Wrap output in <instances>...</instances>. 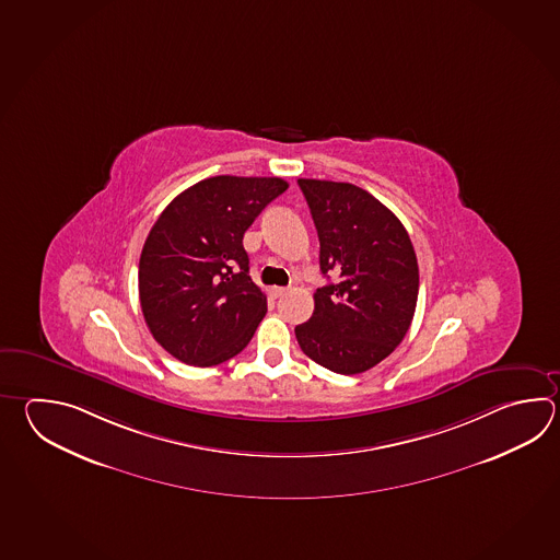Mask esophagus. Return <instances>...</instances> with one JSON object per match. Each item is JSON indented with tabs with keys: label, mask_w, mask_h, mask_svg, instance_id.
Masks as SVG:
<instances>
[{
	"label": "esophagus",
	"mask_w": 560,
	"mask_h": 560,
	"mask_svg": "<svg viewBox=\"0 0 560 560\" xmlns=\"http://www.w3.org/2000/svg\"><path fill=\"white\" fill-rule=\"evenodd\" d=\"M271 293H273V298H283L287 293V289L285 287H273Z\"/></svg>",
	"instance_id": "34e87169"
}]
</instances>
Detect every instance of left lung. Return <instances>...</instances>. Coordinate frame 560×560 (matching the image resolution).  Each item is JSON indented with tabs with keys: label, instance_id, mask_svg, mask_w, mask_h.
Wrapping results in <instances>:
<instances>
[{
	"label": "left lung",
	"instance_id": "1",
	"mask_svg": "<svg viewBox=\"0 0 560 560\" xmlns=\"http://www.w3.org/2000/svg\"><path fill=\"white\" fill-rule=\"evenodd\" d=\"M319 235L323 275L315 311L295 327L301 351L320 366L357 375L397 349L411 327L419 265L407 229L353 183L299 179Z\"/></svg>",
	"mask_w": 560,
	"mask_h": 560
}]
</instances>
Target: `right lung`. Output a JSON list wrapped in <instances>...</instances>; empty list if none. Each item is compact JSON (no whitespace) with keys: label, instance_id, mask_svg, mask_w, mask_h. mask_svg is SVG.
<instances>
[{"label":"right lung","instance_id":"add662e5","mask_svg":"<svg viewBox=\"0 0 560 560\" xmlns=\"http://www.w3.org/2000/svg\"><path fill=\"white\" fill-rule=\"evenodd\" d=\"M289 183L218 175L163 209L139 259V301L149 331L185 365L241 353L267 313L249 277L243 235Z\"/></svg>","mask_w":560,"mask_h":560}]
</instances>
